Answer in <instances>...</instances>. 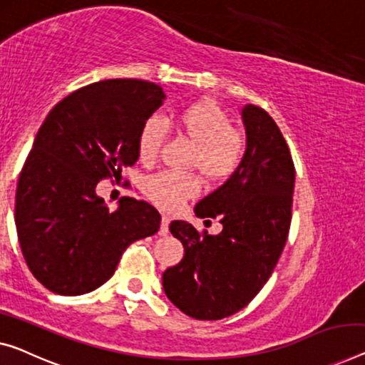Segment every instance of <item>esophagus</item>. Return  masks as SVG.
Returning <instances> with one entry per match:
<instances>
[{"label": "esophagus", "instance_id": "34e87169", "mask_svg": "<svg viewBox=\"0 0 365 365\" xmlns=\"http://www.w3.org/2000/svg\"><path fill=\"white\" fill-rule=\"evenodd\" d=\"M168 225H170V217H168L167 215H162V222H160V230H159L160 236L168 235Z\"/></svg>", "mask_w": 365, "mask_h": 365}]
</instances>
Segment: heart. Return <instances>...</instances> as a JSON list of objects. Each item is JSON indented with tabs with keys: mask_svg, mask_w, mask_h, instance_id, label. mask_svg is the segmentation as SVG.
Segmentation results:
<instances>
[{
	"mask_svg": "<svg viewBox=\"0 0 365 365\" xmlns=\"http://www.w3.org/2000/svg\"><path fill=\"white\" fill-rule=\"evenodd\" d=\"M183 135L195 144L190 167L198 168L210 182H225L241 167L246 157V135L231 126V118L216 103L200 100L182 108L172 119ZM167 135V124L157 116H149L138 133V155L152 162L159 155ZM145 197L165 210H177L200 192V180L192 173L164 170L144 178Z\"/></svg>",
	"mask_w": 365,
	"mask_h": 365,
	"instance_id": "heart-1",
	"label": "heart"
}]
</instances>
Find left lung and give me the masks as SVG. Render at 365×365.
Instances as JSON below:
<instances>
[{
	"label": "left lung",
	"mask_w": 365,
	"mask_h": 365,
	"mask_svg": "<svg viewBox=\"0 0 365 365\" xmlns=\"http://www.w3.org/2000/svg\"><path fill=\"white\" fill-rule=\"evenodd\" d=\"M247 149L239 170L195 206L198 217H220L222 231L198 232L172 221L183 259L162 275L165 295L195 319H221L247 307L284 251L292 222L295 165L269 113L242 108Z\"/></svg>",
	"instance_id": "8db88e82"
}]
</instances>
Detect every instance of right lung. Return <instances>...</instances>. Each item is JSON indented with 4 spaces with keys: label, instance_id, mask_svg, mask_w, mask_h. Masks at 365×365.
Returning a JSON list of instances; mask_svg holds the SVG:
<instances>
[{
    "label": "right lung",
    "instance_id": "obj_1",
    "mask_svg": "<svg viewBox=\"0 0 365 365\" xmlns=\"http://www.w3.org/2000/svg\"><path fill=\"white\" fill-rule=\"evenodd\" d=\"M164 100L152 81L103 80L47 114L19 173L14 208L26 264L47 290H95L111 279L129 244L159 231L154 206L123 197L113 211L95 188L138 162L139 129Z\"/></svg>",
    "mask_w": 365,
    "mask_h": 365
}]
</instances>
